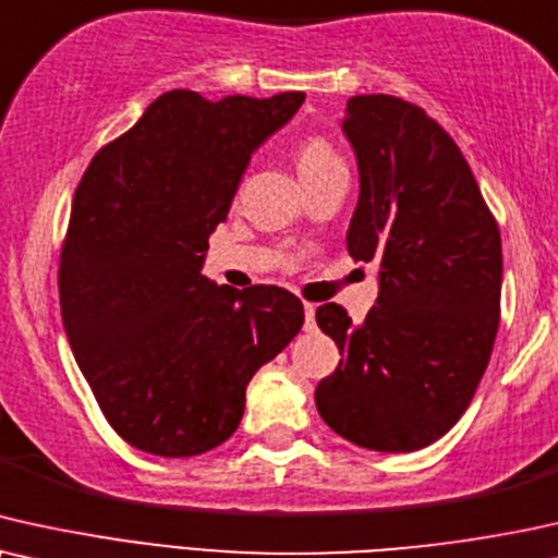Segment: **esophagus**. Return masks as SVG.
Segmentation results:
<instances>
[{
  "label": "esophagus",
  "mask_w": 558,
  "mask_h": 558,
  "mask_svg": "<svg viewBox=\"0 0 558 558\" xmlns=\"http://www.w3.org/2000/svg\"><path fill=\"white\" fill-rule=\"evenodd\" d=\"M303 314H306V324H303V329L314 331L316 329V306H314V303H303Z\"/></svg>",
  "instance_id": "esophagus-1"
}]
</instances>
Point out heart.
Instances as JSON below:
<instances>
[{"label":"heart","mask_w":558,"mask_h":558,"mask_svg":"<svg viewBox=\"0 0 558 558\" xmlns=\"http://www.w3.org/2000/svg\"><path fill=\"white\" fill-rule=\"evenodd\" d=\"M293 158H295V168H299L303 183H311V181H316V178L331 173V170L344 168V162H341V158L331 147L329 140H324L318 135L303 137L301 143L295 145Z\"/></svg>","instance_id":"1"}]
</instances>
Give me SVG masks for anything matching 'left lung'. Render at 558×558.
<instances>
[{
    "label": "left lung",
    "instance_id": "obj_1",
    "mask_svg": "<svg viewBox=\"0 0 558 558\" xmlns=\"http://www.w3.org/2000/svg\"><path fill=\"white\" fill-rule=\"evenodd\" d=\"M360 166L347 234L380 263V295L354 326L337 303L316 322L339 367L316 388L322 418L356 447L415 451L462 418L500 326V229L470 162L421 107L352 96L341 122Z\"/></svg>",
    "mask_w": 558,
    "mask_h": 558
}]
</instances>
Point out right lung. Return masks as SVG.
<instances>
[{"instance_id": "1", "label": "right lung", "mask_w": 558, "mask_h": 558, "mask_svg": "<svg viewBox=\"0 0 558 558\" xmlns=\"http://www.w3.org/2000/svg\"><path fill=\"white\" fill-rule=\"evenodd\" d=\"M303 99L173 88L81 178L58 267L63 326L104 418L140 451L227 441L252 375L301 331L293 293L214 286L202 263L255 147Z\"/></svg>"}]
</instances>
